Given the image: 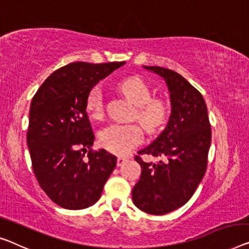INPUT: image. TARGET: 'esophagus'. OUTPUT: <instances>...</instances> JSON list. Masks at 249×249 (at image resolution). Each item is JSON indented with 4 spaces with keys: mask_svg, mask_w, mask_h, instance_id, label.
<instances>
[{
    "mask_svg": "<svg viewBox=\"0 0 249 249\" xmlns=\"http://www.w3.org/2000/svg\"><path fill=\"white\" fill-rule=\"evenodd\" d=\"M126 161H127V158L125 157H118L117 158V166H121L123 163H125Z\"/></svg>",
    "mask_w": 249,
    "mask_h": 249,
    "instance_id": "34e87169",
    "label": "esophagus"
}]
</instances>
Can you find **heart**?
<instances>
[{
    "instance_id": "heart-1",
    "label": "heart",
    "mask_w": 249,
    "mask_h": 249,
    "mask_svg": "<svg viewBox=\"0 0 249 249\" xmlns=\"http://www.w3.org/2000/svg\"><path fill=\"white\" fill-rule=\"evenodd\" d=\"M120 91L135 105L133 117L148 133L160 129L168 120L169 106L164 99L151 98L152 91L145 81L139 77H128L117 85ZM89 116L94 120L103 117L105 110L103 89L99 85L88 91L85 102ZM143 141V131L137 124H110L99 133V142L107 151L115 154H127Z\"/></svg>"
}]
</instances>
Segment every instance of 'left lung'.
Masks as SVG:
<instances>
[{"label": "left lung", "instance_id": "1", "mask_svg": "<svg viewBox=\"0 0 249 249\" xmlns=\"http://www.w3.org/2000/svg\"><path fill=\"white\" fill-rule=\"evenodd\" d=\"M164 78L171 98L169 123L154 142L137 152L142 168L132 198L139 209L151 214H165L182 207L195 194L205 176L211 127L202 95L187 79L171 69L144 66ZM142 155L161 159L144 162Z\"/></svg>", "mask_w": 249, "mask_h": 249}]
</instances>
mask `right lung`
Segmentation results:
<instances>
[{"label":"right lung","mask_w":249,"mask_h":249,"mask_svg":"<svg viewBox=\"0 0 249 249\" xmlns=\"http://www.w3.org/2000/svg\"><path fill=\"white\" fill-rule=\"evenodd\" d=\"M124 64L71 62L51 73L33 96L27 133L33 173L65 209L94 205L116 166L113 154L92 150L95 135L85 102L99 80Z\"/></svg>","instance_id":"obj_1"}]
</instances>
